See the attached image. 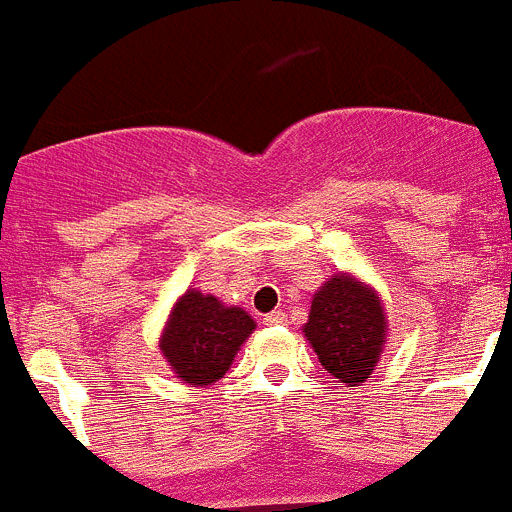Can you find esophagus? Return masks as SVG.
<instances>
[{"instance_id": "esophagus-1", "label": "esophagus", "mask_w": 512, "mask_h": 512, "mask_svg": "<svg viewBox=\"0 0 512 512\" xmlns=\"http://www.w3.org/2000/svg\"><path fill=\"white\" fill-rule=\"evenodd\" d=\"M284 312L282 310H274L269 312V315H264V325H282L284 323Z\"/></svg>"}]
</instances>
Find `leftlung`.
Listing matches in <instances>:
<instances>
[{
	"label": "left lung",
	"mask_w": 512,
	"mask_h": 512,
	"mask_svg": "<svg viewBox=\"0 0 512 512\" xmlns=\"http://www.w3.org/2000/svg\"><path fill=\"white\" fill-rule=\"evenodd\" d=\"M302 333L330 377L359 387L382 359L387 315L369 284L351 274H336L312 297Z\"/></svg>",
	"instance_id": "8db88e82"
}]
</instances>
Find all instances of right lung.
Segmentation results:
<instances>
[{"label":"right lung","mask_w":512,"mask_h":512,"mask_svg":"<svg viewBox=\"0 0 512 512\" xmlns=\"http://www.w3.org/2000/svg\"><path fill=\"white\" fill-rule=\"evenodd\" d=\"M253 328L243 307H225L217 297L189 289L166 320L161 354L182 382L207 387L228 372Z\"/></svg>","instance_id":"right-lung-1"}]
</instances>
